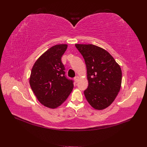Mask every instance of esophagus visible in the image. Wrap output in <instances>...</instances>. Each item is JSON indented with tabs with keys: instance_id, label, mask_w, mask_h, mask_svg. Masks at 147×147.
<instances>
[{
	"instance_id": "1",
	"label": "esophagus",
	"mask_w": 147,
	"mask_h": 147,
	"mask_svg": "<svg viewBox=\"0 0 147 147\" xmlns=\"http://www.w3.org/2000/svg\"><path fill=\"white\" fill-rule=\"evenodd\" d=\"M78 79H79V77L78 76H76V77L74 78V80L75 81V82L77 83L78 81Z\"/></svg>"
}]
</instances>
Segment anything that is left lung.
I'll list each match as a JSON object with an SVG mask.
<instances>
[{
  "label": "left lung",
  "mask_w": 147,
  "mask_h": 147,
  "mask_svg": "<svg viewBox=\"0 0 147 147\" xmlns=\"http://www.w3.org/2000/svg\"><path fill=\"white\" fill-rule=\"evenodd\" d=\"M84 59L88 86L84 94L93 108L103 110L116 98L121 85L120 66L104 49L92 44H76Z\"/></svg>",
  "instance_id": "8db88e82"
}]
</instances>
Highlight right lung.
Segmentation results:
<instances>
[{"mask_svg": "<svg viewBox=\"0 0 147 147\" xmlns=\"http://www.w3.org/2000/svg\"><path fill=\"white\" fill-rule=\"evenodd\" d=\"M67 45L49 48L35 62L31 70L29 83L38 101L48 108L55 109L67 99L74 88V81L65 75L61 57Z\"/></svg>", "mask_w": 147, "mask_h": 147, "instance_id": "add662e5", "label": "right lung"}]
</instances>
